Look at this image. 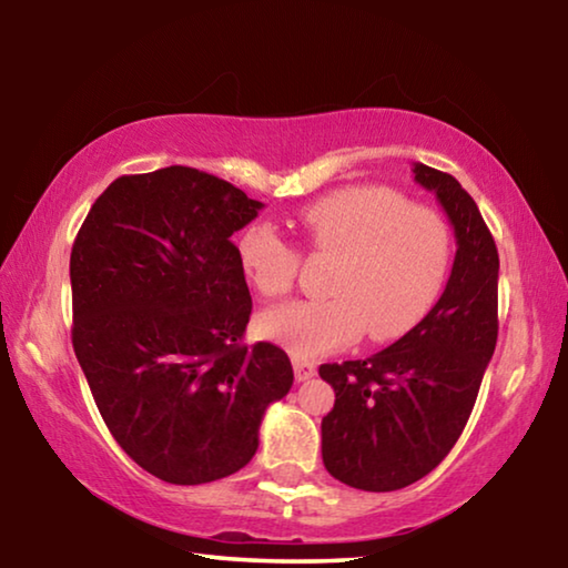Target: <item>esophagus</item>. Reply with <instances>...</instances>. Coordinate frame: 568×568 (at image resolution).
<instances>
[{
    "label": "esophagus",
    "instance_id": "obj_1",
    "mask_svg": "<svg viewBox=\"0 0 568 568\" xmlns=\"http://www.w3.org/2000/svg\"><path fill=\"white\" fill-rule=\"evenodd\" d=\"M293 371H295V381H297V383L315 376V365L307 363V361H301V358L293 361Z\"/></svg>",
    "mask_w": 568,
    "mask_h": 568
}]
</instances>
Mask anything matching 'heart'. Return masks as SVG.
Returning <instances> with one entry per match:
<instances>
[{"label": "heart", "mask_w": 568, "mask_h": 568, "mask_svg": "<svg viewBox=\"0 0 568 568\" xmlns=\"http://www.w3.org/2000/svg\"><path fill=\"white\" fill-rule=\"evenodd\" d=\"M311 253L335 255L328 301H293L263 313L261 333L297 358L353 343L393 341L423 321L438 301L450 267V230L428 205H410L400 192L353 185L328 192L295 217ZM237 263L261 295L291 291L297 253L271 225L237 235Z\"/></svg>", "instance_id": "1"}]
</instances>
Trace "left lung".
I'll return each instance as SVG.
<instances>
[{
  "mask_svg": "<svg viewBox=\"0 0 568 568\" xmlns=\"http://www.w3.org/2000/svg\"><path fill=\"white\" fill-rule=\"evenodd\" d=\"M456 235L444 295L426 318L365 361L323 363L335 390L323 464L361 491H398L430 474L464 430L498 335V250L474 197L448 172L413 165Z\"/></svg>",
  "mask_w": 568,
  "mask_h": 568,
  "instance_id": "8db88e82",
  "label": "left lung"
}]
</instances>
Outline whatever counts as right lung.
I'll use <instances>...</instances> for the list:
<instances>
[{"label":"right lung","mask_w":568,"mask_h":568,"mask_svg":"<svg viewBox=\"0 0 568 568\" xmlns=\"http://www.w3.org/2000/svg\"><path fill=\"white\" fill-rule=\"evenodd\" d=\"M261 210L172 165L114 180L72 245L74 355L114 440L168 484L247 466L267 406L293 386L285 351L243 345L253 301L230 235Z\"/></svg>","instance_id":"right-lung-1"}]
</instances>
